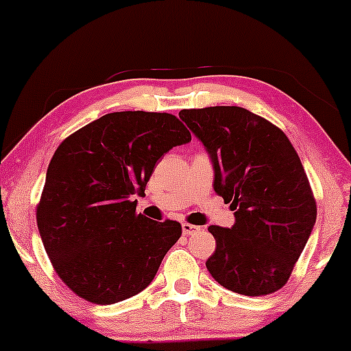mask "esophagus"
Instances as JSON below:
<instances>
[{
    "instance_id": "obj_1",
    "label": "esophagus",
    "mask_w": 351,
    "mask_h": 351,
    "mask_svg": "<svg viewBox=\"0 0 351 351\" xmlns=\"http://www.w3.org/2000/svg\"><path fill=\"white\" fill-rule=\"evenodd\" d=\"M181 229H183L184 236H193V234H196V232L201 231L199 226H195V224H189V223L181 224Z\"/></svg>"
}]
</instances>
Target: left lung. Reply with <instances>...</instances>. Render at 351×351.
Instances as JSON below:
<instances>
[{
  "mask_svg": "<svg viewBox=\"0 0 351 351\" xmlns=\"http://www.w3.org/2000/svg\"><path fill=\"white\" fill-rule=\"evenodd\" d=\"M180 119L215 165V191L231 204V229L209 226V274L228 291L267 295L287 284L317 219V203L295 148L279 127L247 108H184Z\"/></svg>",
  "mask_w": 351,
  "mask_h": 351,
  "instance_id": "left-lung-1",
  "label": "left lung"
}]
</instances>
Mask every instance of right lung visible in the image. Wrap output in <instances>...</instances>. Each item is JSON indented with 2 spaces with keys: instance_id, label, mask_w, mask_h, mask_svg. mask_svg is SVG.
Here are the masks:
<instances>
[{
  "instance_id": "obj_1",
  "label": "right lung",
  "mask_w": 351,
  "mask_h": 351,
  "mask_svg": "<svg viewBox=\"0 0 351 351\" xmlns=\"http://www.w3.org/2000/svg\"><path fill=\"white\" fill-rule=\"evenodd\" d=\"M191 134L167 112L107 114L52 155L36 208L39 234L60 280L92 304L136 295L181 236L178 221L136 215L156 162Z\"/></svg>"
}]
</instances>
